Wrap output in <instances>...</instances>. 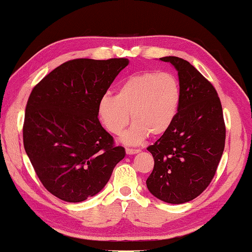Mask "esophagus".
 Returning a JSON list of instances; mask_svg holds the SVG:
<instances>
[{
  "mask_svg": "<svg viewBox=\"0 0 252 252\" xmlns=\"http://www.w3.org/2000/svg\"><path fill=\"white\" fill-rule=\"evenodd\" d=\"M126 152L127 155H133V154H136L140 152L139 149H130V148H126Z\"/></svg>",
  "mask_w": 252,
  "mask_h": 252,
  "instance_id": "1",
  "label": "esophagus"
}]
</instances>
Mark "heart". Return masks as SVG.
<instances>
[{"instance_id": "1", "label": "heart", "mask_w": 252, "mask_h": 252, "mask_svg": "<svg viewBox=\"0 0 252 252\" xmlns=\"http://www.w3.org/2000/svg\"><path fill=\"white\" fill-rule=\"evenodd\" d=\"M182 102L180 81L170 72L144 71L127 77L119 85L116 97L100 98L97 114L104 129L119 135L131 119L133 123L121 141L138 145L150 134L159 136L171 129Z\"/></svg>"}]
</instances>
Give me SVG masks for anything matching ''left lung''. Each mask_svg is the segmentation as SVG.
Here are the masks:
<instances>
[{
  "mask_svg": "<svg viewBox=\"0 0 252 252\" xmlns=\"http://www.w3.org/2000/svg\"><path fill=\"white\" fill-rule=\"evenodd\" d=\"M159 61L176 69L182 102L171 129L148 148L154 168L146 186L159 200L184 204L212 182L225 148V122L217 91L193 65L174 56Z\"/></svg>",
  "mask_w": 252,
  "mask_h": 252,
  "instance_id": "obj_1",
  "label": "left lung"
}]
</instances>
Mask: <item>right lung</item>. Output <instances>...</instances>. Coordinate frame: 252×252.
Here are the masks:
<instances>
[{"mask_svg":"<svg viewBox=\"0 0 252 252\" xmlns=\"http://www.w3.org/2000/svg\"><path fill=\"white\" fill-rule=\"evenodd\" d=\"M126 58L63 63L34 87L23 127L27 157L48 191L68 203L93 197L126 157L100 125L97 106Z\"/></svg>","mask_w":252,"mask_h":252,"instance_id":"1","label":"right lung"}]
</instances>
